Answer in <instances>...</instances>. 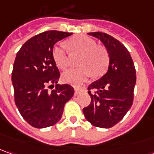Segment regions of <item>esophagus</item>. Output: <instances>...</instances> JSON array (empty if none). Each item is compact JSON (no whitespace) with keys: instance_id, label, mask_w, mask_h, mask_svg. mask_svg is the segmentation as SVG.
<instances>
[{"instance_id":"esophagus-1","label":"esophagus","mask_w":154,"mask_h":154,"mask_svg":"<svg viewBox=\"0 0 154 154\" xmlns=\"http://www.w3.org/2000/svg\"><path fill=\"white\" fill-rule=\"evenodd\" d=\"M80 91H81V89H80V88H75V94H76V95H77L78 94L80 93Z\"/></svg>"}]
</instances>
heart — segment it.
Wrapping results in <instances>:
<instances>
[{"label": "heart", "mask_w": 154, "mask_h": 154, "mask_svg": "<svg viewBox=\"0 0 154 154\" xmlns=\"http://www.w3.org/2000/svg\"><path fill=\"white\" fill-rule=\"evenodd\" d=\"M68 49L72 53H81L79 57V68L66 70L62 74V80L74 86L81 85L88 77H100L107 71L110 57L107 50L87 35H75L67 41ZM54 60L61 69L69 66V54L64 46H55L53 48Z\"/></svg>", "instance_id": "1"}]
</instances>
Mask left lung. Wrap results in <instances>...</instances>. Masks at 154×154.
<instances>
[{
    "instance_id": "8db88e82",
    "label": "left lung",
    "mask_w": 154,
    "mask_h": 154,
    "mask_svg": "<svg viewBox=\"0 0 154 154\" xmlns=\"http://www.w3.org/2000/svg\"><path fill=\"white\" fill-rule=\"evenodd\" d=\"M88 34L103 42L110 64L103 77L88 87L91 102L82 112L91 125L108 129L122 120L133 104L135 68L129 51L119 41L102 32Z\"/></svg>"
}]
</instances>
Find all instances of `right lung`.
I'll return each instance as SVG.
<instances>
[{
    "mask_svg": "<svg viewBox=\"0 0 154 154\" xmlns=\"http://www.w3.org/2000/svg\"><path fill=\"white\" fill-rule=\"evenodd\" d=\"M72 35L44 31L29 39L17 53L12 72L14 100L21 116L35 128H47L59 122L65 104L74 94L71 85L57 84L60 74L53 58L54 45Z\"/></svg>",
    "mask_w": 154,
    "mask_h": 154,
    "instance_id": "right-lung-1",
    "label": "right lung"
}]
</instances>
